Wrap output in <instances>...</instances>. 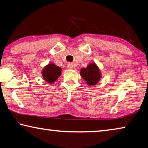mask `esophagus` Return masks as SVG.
I'll use <instances>...</instances> for the list:
<instances>
[{"instance_id": "34e87169", "label": "esophagus", "mask_w": 148, "mask_h": 148, "mask_svg": "<svg viewBox=\"0 0 148 148\" xmlns=\"http://www.w3.org/2000/svg\"><path fill=\"white\" fill-rule=\"evenodd\" d=\"M67 67H68L69 69H73V64L71 63V62H69L68 65H67Z\"/></svg>"}]
</instances>
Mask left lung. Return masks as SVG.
<instances>
[{
	"label": "left lung",
	"mask_w": 148,
	"mask_h": 148,
	"mask_svg": "<svg viewBox=\"0 0 148 148\" xmlns=\"http://www.w3.org/2000/svg\"><path fill=\"white\" fill-rule=\"evenodd\" d=\"M80 75L89 86H95L99 83L102 77L100 69L95 62L90 63L86 68L82 69Z\"/></svg>",
	"instance_id": "left-lung-1"
}]
</instances>
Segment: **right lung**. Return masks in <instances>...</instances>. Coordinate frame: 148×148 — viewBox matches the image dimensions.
<instances>
[{"instance_id":"1","label":"right lung","mask_w":148,"mask_h":148,"mask_svg":"<svg viewBox=\"0 0 148 148\" xmlns=\"http://www.w3.org/2000/svg\"><path fill=\"white\" fill-rule=\"evenodd\" d=\"M62 69L53 63H49L45 66L42 71L44 79L49 84H52L61 76Z\"/></svg>"}]
</instances>
